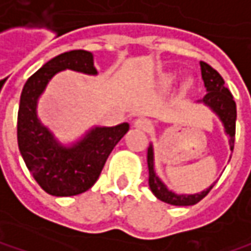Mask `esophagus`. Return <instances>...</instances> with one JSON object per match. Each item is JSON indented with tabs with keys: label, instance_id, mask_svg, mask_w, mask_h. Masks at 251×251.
<instances>
[{
	"label": "esophagus",
	"instance_id": "34e87169",
	"mask_svg": "<svg viewBox=\"0 0 251 251\" xmlns=\"http://www.w3.org/2000/svg\"><path fill=\"white\" fill-rule=\"evenodd\" d=\"M133 125H135V127L141 129V130H149L152 127V122L149 119H147V118H139V119L135 121Z\"/></svg>",
	"mask_w": 251,
	"mask_h": 251
}]
</instances>
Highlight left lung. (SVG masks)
Here are the masks:
<instances>
[{"instance_id": "1", "label": "left lung", "mask_w": 251, "mask_h": 251, "mask_svg": "<svg viewBox=\"0 0 251 251\" xmlns=\"http://www.w3.org/2000/svg\"><path fill=\"white\" fill-rule=\"evenodd\" d=\"M201 75L204 84L207 87V95L204 96L202 102L208 104L220 119L223 121L227 135L230 136V149H234V139H236V118H237V109H236V102L233 99V95L230 90L224 86V80L220 76V73L214 70L210 64L205 61H201ZM148 170H149V187L153 195L172 205H194L200 202L207 194L211 191L214 185L207 188L205 191L194 195H178V194L170 191L162 181L155 175L153 171V151L152 147L148 148Z\"/></svg>"}]
</instances>
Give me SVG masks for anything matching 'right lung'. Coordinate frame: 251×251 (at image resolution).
Returning <instances> with one entry per match:
<instances>
[{
	"label": "right lung",
	"mask_w": 251,
	"mask_h": 251,
	"mask_svg": "<svg viewBox=\"0 0 251 251\" xmlns=\"http://www.w3.org/2000/svg\"><path fill=\"white\" fill-rule=\"evenodd\" d=\"M66 69L86 75L98 73L92 53L86 50L58 54L25 81L17 119L18 148L28 171L46 193L56 197L77 195L92 188L107 156L129 130L127 124L96 127L73 148L58 145L49 129L37 119L35 106L49 80Z\"/></svg>",
	"instance_id": "add662e5"
}]
</instances>
